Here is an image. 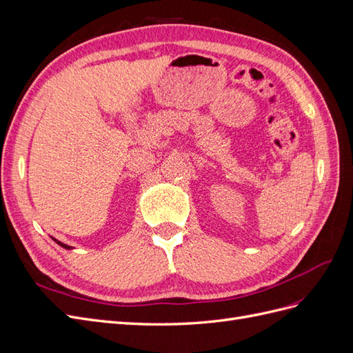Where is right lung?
<instances>
[{"label":"right lung","mask_w":353,"mask_h":353,"mask_svg":"<svg viewBox=\"0 0 353 353\" xmlns=\"http://www.w3.org/2000/svg\"><path fill=\"white\" fill-rule=\"evenodd\" d=\"M60 245H61V248H65V249H70V245H68V244H65V243H61V241H59V240H56Z\"/></svg>","instance_id":"1"}]
</instances>
